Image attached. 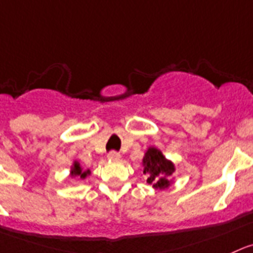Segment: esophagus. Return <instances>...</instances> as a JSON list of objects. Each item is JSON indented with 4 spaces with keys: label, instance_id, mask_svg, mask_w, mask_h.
I'll return each mask as SVG.
<instances>
[{
    "label": "esophagus",
    "instance_id": "esophagus-1",
    "mask_svg": "<svg viewBox=\"0 0 253 253\" xmlns=\"http://www.w3.org/2000/svg\"><path fill=\"white\" fill-rule=\"evenodd\" d=\"M108 160H112V161H116V160H120V153L116 152V151H111L107 155Z\"/></svg>",
    "mask_w": 253,
    "mask_h": 253
}]
</instances>
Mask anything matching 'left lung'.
Instances as JSON below:
<instances>
[{
	"instance_id": "8db88e82",
	"label": "left lung",
	"mask_w": 253,
	"mask_h": 253,
	"mask_svg": "<svg viewBox=\"0 0 253 253\" xmlns=\"http://www.w3.org/2000/svg\"><path fill=\"white\" fill-rule=\"evenodd\" d=\"M143 173L147 174V182L156 188H166L169 186L167 176L174 171L173 165L167 161L161 152L156 148H148L143 159Z\"/></svg>"
}]
</instances>
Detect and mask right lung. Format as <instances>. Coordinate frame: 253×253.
Instances as JSON below:
<instances>
[{"label":"right lung","mask_w":253,"mask_h":253,"mask_svg":"<svg viewBox=\"0 0 253 253\" xmlns=\"http://www.w3.org/2000/svg\"><path fill=\"white\" fill-rule=\"evenodd\" d=\"M88 172L89 171H82V169L80 167V165L76 162V164H75V166H73L72 171H71V174H72V176H81L82 178H84Z\"/></svg>","instance_id":"1"}]
</instances>
